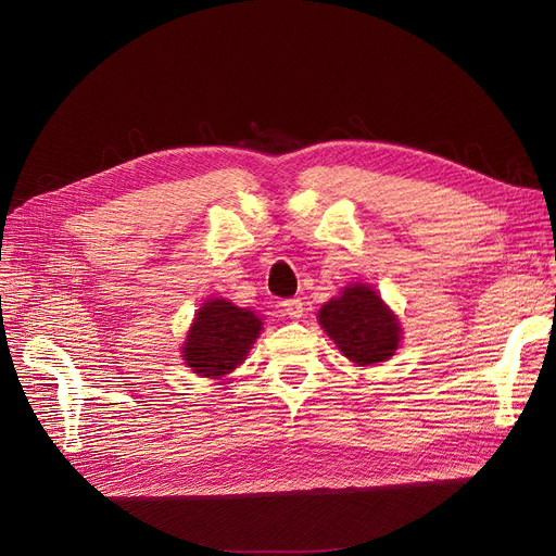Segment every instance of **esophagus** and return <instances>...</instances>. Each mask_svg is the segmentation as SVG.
Here are the masks:
<instances>
[{
	"label": "esophagus",
	"instance_id": "obj_1",
	"mask_svg": "<svg viewBox=\"0 0 556 556\" xmlns=\"http://www.w3.org/2000/svg\"><path fill=\"white\" fill-rule=\"evenodd\" d=\"M281 313L288 315V317H293V319H300V317L304 315V304H302L300 298L283 300V302H281Z\"/></svg>",
	"mask_w": 556,
	"mask_h": 556
}]
</instances>
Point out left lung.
Wrapping results in <instances>:
<instances>
[{"instance_id":"obj_1","label":"left lung","mask_w":556,"mask_h":556,"mask_svg":"<svg viewBox=\"0 0 556 556\" xmlns=\"http://www.w3.org/2000/svg\"><path fill=\"white\" fill-rule=\"evenodd\" d=\"M317 323L344 358L358 367L390 361L403 340L396 313L369 283H349L319 306Z\"/></svg>"}]
</instances>
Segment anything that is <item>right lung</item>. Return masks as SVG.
<instances>
[{
  "mask_svg": "<svg viewBox=\"0 0 556 556\" xmlns=\"http://www.w3.org/2000/svg\"><path fill=\"white\" fill-rule=\"evenodd\" d=\"M263 331L261 317L223 298L204 300L182 344L185 365L200 378H223L248 358Z\"/></svg>",
  "mask_w": 556,
  "mask_h": 556,
  "instance_id": "add662e5",
  "label": "right lung"
}]
</instances>
